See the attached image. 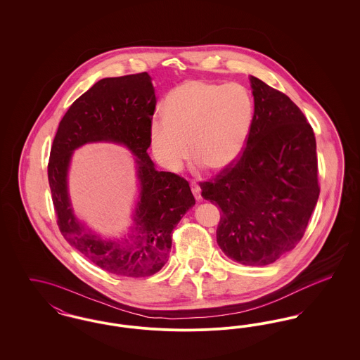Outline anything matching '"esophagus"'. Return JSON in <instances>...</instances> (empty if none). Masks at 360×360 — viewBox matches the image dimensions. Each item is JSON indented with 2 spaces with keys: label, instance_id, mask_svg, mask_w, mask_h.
<instances>
[{
  "label": "esophagus",
  "instance_id": "1",
  "mask_svg": "<svg viewBox=\"0 0 360 360\" xmlns=\"http://www.w3.org/2000/svg\"><path fill=\"white\" fill-rule=\"evenodd\" d=\"M190 188H191V191H193V194H194V197H195V200H201V188L195 184V182H191V185H190Z\"/></svg>",
  "mask_w": 360,
  "mask_h": 360
}]
</instances>
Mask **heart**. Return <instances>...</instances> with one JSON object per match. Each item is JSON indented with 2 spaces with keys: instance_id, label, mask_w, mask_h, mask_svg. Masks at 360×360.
I'll use <instances>...</instances> for the list:
<instances>
[{
  "instance_id": "1",
  "label": "heart",
  "mask_w": 360,
  "mask_h": 360,
  "mask_svg": "<svg viewBox=\"0 0 360 360\" xmlns=\"http://www.w3.org/2000/svg\"><path fill=\"white\" fill-rule=\"evenodd\" d=\"M165 117L153 121L150 143L156 160L176 172L191 154L207 170L229 169L250 135L255 103L240 84L188 81L165 101Z\"/></svg>"
}]
</instances>
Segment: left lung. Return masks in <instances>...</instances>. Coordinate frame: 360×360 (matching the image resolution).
Here are the masks:
<instances>
[{"mask_svg": "<svg viewBox=\"0 0 360 360\" xmlns=\"http://www.w3.org/2000/svg\"><path fill=\"white\" fill-rule=\"evenodd\" d=\"M255 113L239 159L201 182L221 209L217 244L244 266H266L302 239L317 204L316 137L301 109L282 91L250 78Z\"/></svg>", "mask_w": 360, "mask_h": 360, "instance_id": "1", "label": "left lung"}]
</instances>
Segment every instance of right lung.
<instances>
[{"mask_svg": "<svg viewBox=\"0 0 360 360\" xmlns=\"http://www.w3.org/2000/svg\"><path fill=\"white\" fill-rule=\"evenodd\" d=\"M156 97L147 72L103 78L91 86L59 122L49 162V184L63 238L93 264L122 276H150L169 260L172 229L195 204L188 182L158 172L147 154ZM110 141L134 154L141 184L133 233L103 240L75 217L67 190L72 153L86 142Z\"/></svg>", "mask_w": 360, "mask_h": 360, "instance_id": "1", "label": "right lung"}]
</instances>
